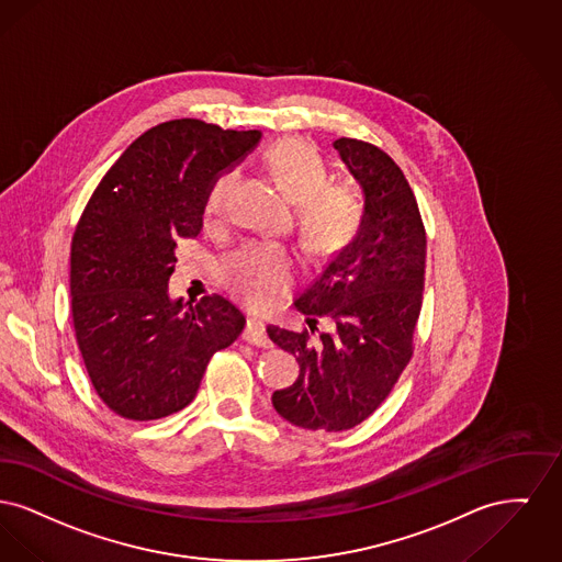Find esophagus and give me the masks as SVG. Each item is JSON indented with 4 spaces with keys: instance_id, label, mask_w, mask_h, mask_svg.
Wrapping results in <instances>:
<instances>
[{
    "instance_id": "esophagus-1",
    "label": "esophagus",
    "mask_w": 562,
    "mask_h": 562,
    "mask_svg": "<svg viewBox=\"0 0 562 562\" xmlns=\"http://www.w3.org/2000/svg\"><path fill=\"white\" fill-rule=\"evenodd\" d=\"M243 340L254 345V347H260V349H268L272 342L267 336V327L265 322L256 319V317H249L247 325H245V331H243Z\"/></svg>"
}]
</instances>
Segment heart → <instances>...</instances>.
Listing matches in <instances>:
<instances>
[{
	"label": "heart",
	"mask_w": 562,
	"mask_h": 562,
	"mask_svg": "<svg viewBox=\"0 0 562 562\" xmlns=\"http://www.w3.org/2000/svg\"><path fill=\"white\" fill-rule=\"evenodd\" d=\"M268 176L295 205V222L304 247L327 256L353 240L363 222V201L351 183L329 181V169L317 148L300 137H285L262 154ZM237 173L226 169L209 183L203 215L209 224L226 217ZM297 262L283 245L249 243L224 265L228 288L251 304H267L294 283Z\"/></svg>",
	"instance_id": "1"
}]
</instances>
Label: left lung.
Instances as JSON below:
<instances>
[{"instance_id":"left-lung-1","label":"left lung","mask_w":562,"mask_h":562,"mask_svg":"<svg viewBox=\"0 0 562 562\" xmlns=\"http://www.w3.org/2000/svg\"><path fill=\"white\" fill-rule=\"evenodd\" d=\"M334 148L363 190L361 228L294 302L311 331L267 327L300 366L272 406L313 431H347L383 404L413 357L425 285L427 237L402 169L359 139L340 137ZM322 318L333 331L313 339Z\"/></svg>"}]
</instances>
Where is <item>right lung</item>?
I'll return each instance as SVG.
<instances>
[{
	"label": "right lung",
	"instance_id": "right-lung-1",
	"mask_svg": "<svg viewBox=\"0 0 562 562\" xmlns=\"http://www.w3.org/2000/svg\"><path fill=\"white\" fill-rule=\"evenodd\" d=\"M203 120L151 126L99 181L71 238V315L90 383L128 420L183 411L245 317L222 295L169 297L181 238L203 228L209 183L260 142Z\"/></svg>",
	"mask_w": 562,
	"mask_h": 562
}]
</instances>
